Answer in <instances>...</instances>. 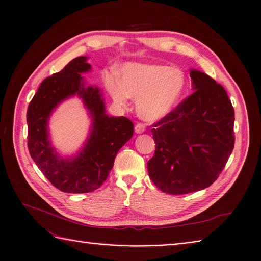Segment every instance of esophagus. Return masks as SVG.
Returning a JSON list of instances; mask_svg holds the SVG:
<instances>
[{"label": "esophagus", "mask_w": 261, "mask_h": 261, "mask_svg": "<svg viewBox=\"0 0 261 261\" xmlns=\"http://www.w3.org/2000/svg\"><path fill=\"white\" fill-rule=\"evenodd\" d=\"M134 131H136V133H138V134H141L145 131V125H144L143 123H137L136 127H134Z\"/></svg>", "instance_id": "1"}]
</instances>
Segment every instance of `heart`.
<instances>
[{"label":"heart","instance_id":"heart-1","mask_svg":"<svg viewBox=\"0 0 261 261\" xmlns=\"http://www.w3.org/2000/svg\"><path fill=\"white\" fill-rule=\"evenodd\" d=\"M116 103L127 106L137 100V112L149 122L163 119L175 110L187 87V77L179 67L165 64L127 63L121 77L113 74L106 82Z\"/></svg>","mask_w":261,"mask_h":261}]
</instances>
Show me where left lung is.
Instances as JSON below:
<instances>
[{
	"label": "left lung",
	"mask_w": 261,
	"mask_h": 261,
	"mask_svg": "<svg viewBox=\"0 0 261 261\" xmlns=\"http://www.w3.org/2000/svg\"><path fill=\"white\" fill-rule=\"evenodd\" d=\"M190 77L194 93L151 129L156 150L148 174L170 195L213 184L234 146V111L224 87L195 69Z\"/></svg>",
	"instance_id": "8db88e82"
}]
</instances>
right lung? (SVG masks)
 <instances>
[{"mask_svg": "<svg viewBox=\"0 0 261 261\" xmlns=\"http://www.w3.org/2000/svg\"><path fill=\"white\" fill-rule=\"evenodd\" d=\"M88 57L75 58L64 69L47 77L29 104L28 148L37 168L51 184L64 192L85 194L99 188L114 166L118 150L133 136L128 118L106 114L103 91L87 84L82 74L91 71ZM76 96L82 100L92 123L82 148L62 156L51 142L49 120L55 109Z\"/></svg>", "mask_w": 261, "mask_h": 261, "instance_id": "1", "label": "right lung"}]
</instances>
